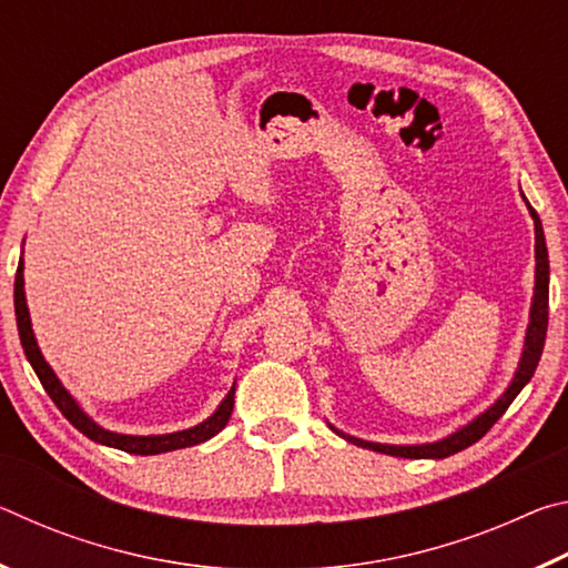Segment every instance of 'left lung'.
Listing matches in <instances>:
<instances>
[{
  "mask_svg": "<svg viewBox=\"0 0 568 568\" xmlns=\"http://www.w3.org/2000/svg\"><path fill=\"white\" fill-rule=\"evenodd\" d=\"M526 200V197H524ZM528 213L534 217V230H536V283H534V301H531V313H528V328H526V341H524V353L521 361H518L516 376L508 383V388L501 393L494 406H488L480 416H476L470 423H466L464 428H458L456 434H450L440 440H434V444H418V446H388V444H373V440H363L343 434L335 426H331L335 434L343 436L351 444L361 446V448H371L378 450V454H388V456H400V458H446L454 456L458 450H464L468 446H474L478 438H484L488 430H491L494 423L504 416L506 408L511 406L514 398L521 393V388L531 381L534 371L538 361H541V351L546 343V328H549V250H546V237H544V227L541 220H538L536 210L528 205Z\"/></svg>",
  "mask_w": 568,
  "mask_h": 568,
  "instance_id": "1",
  "label": "left lung"
}]
</instances>
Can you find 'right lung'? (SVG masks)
<instances>
[{"mask_svg": "<svg viewBox=\"0 0 568 568\" xmlns=\"http://www.w3.org/2000/svg\"><path fill=\"white\" fill-rule=\"evenodd\" d=\"M14 313H17V328H19V341H22V348L27 361L37 373V378L47 390V396L54 400V406L62 410V416L72 423V426L80 430V434L88 436L94 444L110 446V448H120L124 454H134V456H155V454H168V450H178V448H187V446H197L205 444L207 438L217 436L220 430L227 426L230 413H233L235 406V383L233 388L227 390V396L220 403L217 410L213 416L205 418L197 426L185 428V430H175V434H162V436H128V434H114V430L102 428L100 423H94L88 413L80 408L70 390H67L60 378L54 376V371L50 368V363L44 361V355L37 345L34 331H32V321H30V311H27V297H24V263L19 257V267H17V277H14Z\"/></svg>", "mask_w": 568, "mask_h": 568, "instance_id": "1", "label": "right lung"}]
</instances>
